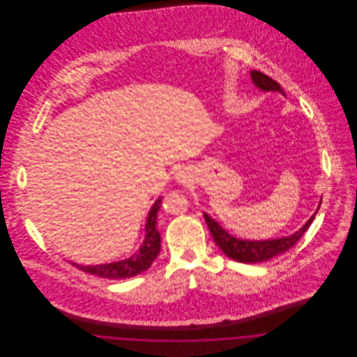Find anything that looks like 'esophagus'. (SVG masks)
Segmentation results:
<instances>
[{
	"label": "esophagus",
	"instance_id": "1",
	"mask_svg": "<svg viewBox=\"0 0 357 357\" xmlns=\"http://www.w3.org/2000/svg\"><path fill=\"white\" fill-rule=\"evenodd\" d=\"M190 172L186 170V169H179V170L175 172V178H176V181L179 182V183H182V185H186L190 182V175H188Z\"/></svg>",
	"mask_w": 357,
	"mask_h": 357
}]
</instances>
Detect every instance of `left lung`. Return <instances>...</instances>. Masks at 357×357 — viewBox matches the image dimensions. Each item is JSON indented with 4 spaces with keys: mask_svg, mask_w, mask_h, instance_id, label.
Listing matches in <instances>:
<instances>
[{
    "mask_svg": "<svg viewBox=\"0 0 357 357\" xmlns=\"http://www.w3.org/2000/svg\"><path fill=\"white\" fill-rule=\"evenodd\" d=\"M252 80L257 88L265 92H280L285 95L282 86L274 82L269 76L259 70H252L250 72ZM321 201L319 204L317 210L314 214L307 220L305 225L296 231L294 234L289 237L274 238V239H266V241H248V239H239L231 234H229L221 225L217 221H214L208 214L204 213V221L207 223L210 233L214 238L215 243L221 248L222 252L231 259H236L238 262L243 264H255V262H262L268 261L275 255H282L287 250H289L300 238L304 236L306 230L309 229L310 223L314 220L319 208H320Z\"/></svg>",
    "mask_w": 357,
    "mask_h": 357,
    "instance_id": "left-lung-1",
    "label": "left lung"
}]
</instances>
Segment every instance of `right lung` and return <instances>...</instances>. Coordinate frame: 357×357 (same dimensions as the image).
I'll return each instance as SVG.
<instances>
[{"label":"right lung","mask_w":357,"mask_h":357,"mask_svg":"<svg viewBox=\"0 0 357 357\" xmlns=\"http://www.w3.org/2000/svg\"><path fill=\"white\" fill-rule=\"evenodd\" d=\"M160 204H162V197H159L155 201L149 213L146 227H144L146 237L139 250H136L135 255L123 261L102 264L95 266H83L75 262H72V265L83 272L99 275L102 278H109V280L130 278V277L137 275L139 273L147 271L160 252V234L156 229V222H158L156 218H158V211L160 208Z\"/></svg>","instance_id":"right-lung-1"}]
</instances>
